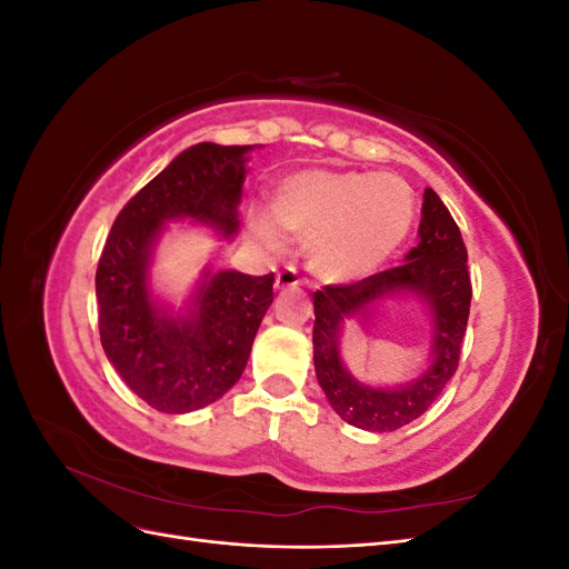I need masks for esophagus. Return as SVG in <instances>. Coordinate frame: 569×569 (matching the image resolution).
Wrapping results in <instances>:
<instances>
[{
    "label": "esophagus",
    "mask_w": 569,
    "mask_h": 569,
    "mask_svg": "<svg viewBox=\"0 0 569 569\" xmlns=\"http://www.w3.org/2000/svg\"><path fill=\"white\" fill-rule=\"evenodd\" d=\"M301 280L295 268H284L278 272V278H274V287L278 289H289V287H299Z\"/></svg>",
    "instance_id": "34e87169"
}]
</instances>
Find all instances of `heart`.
<instances>
[{
	"label": "heart",
	"instance_id": "obj_1",
	"mask_svg": "<svg viewBox=\"0 0 569 569\" xmlns=\"http://www.w3.org/2000/svg\"><path fill=\"white\" fill-rule=\"evenodd\" d=\"M274 226L308 242V268L322 282L347 284L380 270L410 232L416 201L391 173L303 170L284 178L272 194ZM253 234L280 247L270 222L256 220Z\"/></svg>",
	"mask_w": 569,
	"mask_h": 569
}]
</instances>
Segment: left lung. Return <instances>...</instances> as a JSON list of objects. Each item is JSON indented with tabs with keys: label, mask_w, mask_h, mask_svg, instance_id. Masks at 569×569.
<instances>
[{
	"label": "left lung",
	"mask_w": 569,
	"mask_h": 569,
	"mask_svg": "<svg viewBox=\"0 0 569 569\" xmlns=\"http://www.w3.org/2000/svg\"><path fill=\"white\" fill-rule=\"evenodd\" d=\"M418 237L420 242L406 253V263L351 284H327L313 295L318 385L343 422L368 432H393L418 420L458 370L472 301L468 249L453 216L429 187L425 189ZM396 293H416L433 313L430 366L408 386L368 388L342 368L338 353L340 330L349 319H367L375 300Z\"/></svg>",
	"instance_id": "1"
}]
</instances>
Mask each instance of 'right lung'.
<instances>
[{"instance_id":"add662e5","label":"right lung","mask_w":569,"mask_h":569,"mask_svg":"<svg viewBox=\"0 0 569 569\" xmlns=\"http://www.w3.org/2000/svg\"><path fill=\"white\" fill-rule=\"evenodd\" d=\"M251 149L213 142L184 149L123 206L101 251V347L123 382L161 412H192L232 389L272 303V272L206 270L178 313L159 306L149 287L166 220H194L226 237L237 232Z\"/></svg>"}]
</instances>
